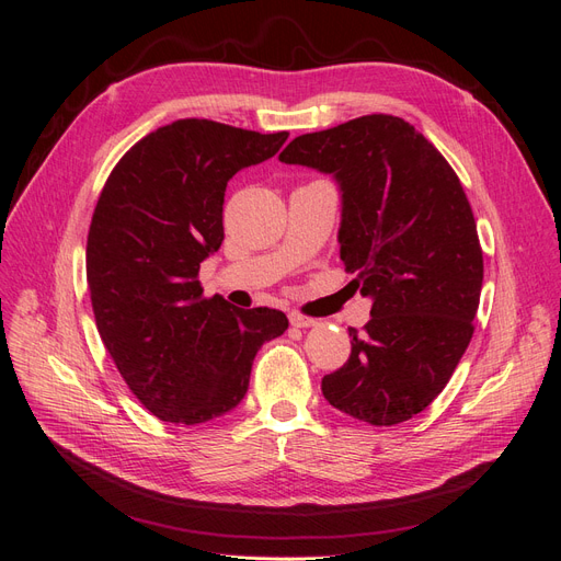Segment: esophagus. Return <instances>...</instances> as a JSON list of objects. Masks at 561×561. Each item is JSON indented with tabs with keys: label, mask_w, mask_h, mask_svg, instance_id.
<instances>
[{
	"label": "esophagus",
	"mask_w": 561,
	"mask_h": 561,
	"mask_svg": "<svg viewBox=\"0 0 561 561\" xmlns=\"http://www.w3.org/2000/svg\"><path fill=\"white\" fill-rule=\"evenodd\" d=\"M290 322H293L295 328H313V325H318V320L307 318V316H301V313H290Z\"/></svg>",
	"instance_id": "esophagus-1"
}]
</instances>
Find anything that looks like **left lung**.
Instances as JSON below:
<instances>
[{
    "mask_svg": "<svg viewBox=\"0 0 561 561\" xmlns=\"http://www.w3.org/2000/svg\"><path fill=\"white\" fill-rule=\"evenodd\" d=\"M283 163L332 175L342 192L339 254L371 299L351 358L322 396L353 419L396 426L443 393L472 339L482 248L461 182L400 116L367 114L299 135Z\"/></svg>",
    "mask_w": 561,
    "mask_h": 561,
    "instance_id": "8db88e82",
    "label": "left lung"
}]
</instances>
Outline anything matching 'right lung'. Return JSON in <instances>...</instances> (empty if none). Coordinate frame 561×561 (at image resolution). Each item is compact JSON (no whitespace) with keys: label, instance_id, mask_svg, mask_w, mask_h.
Listing matches in <instances>:
<instances>
[{"label":"right lung","instance_id":"1","mask_svg":"<svg viewBox=\"0 0 561 561\" xmlns=\"http://www.w3.org/2000/svg\"><path fill=\"white\" fill-rule=\"evenodd\" d=\"M287 133L180 118L114 165L91 219L87 280L95 325L133 396L168 423L231 412L264 342L287 330L276 309L206 299L201 262L225 241L227 182L271 159Z\"/></svg>","mask_w":561,"mask_h":561}]
</instances>
